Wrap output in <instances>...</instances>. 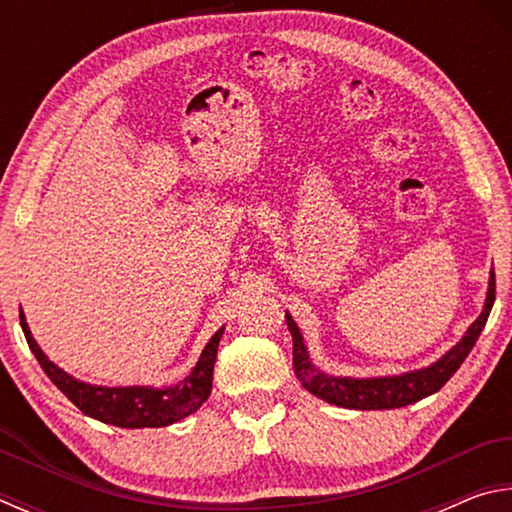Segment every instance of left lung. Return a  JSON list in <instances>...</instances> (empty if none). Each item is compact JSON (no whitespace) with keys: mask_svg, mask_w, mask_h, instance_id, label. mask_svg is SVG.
<instances>
[{"mask_svg":"<svg viewBox=\"0 0 512 512\" xmlns=\"http://www.w3.org/2000/svg\"><path fill=\"white\" fill-rule=\"evenodd\" d=\"M495 271L490 273V287L488 298H485V307L481 316L474 320L467 329L461 343H456L443 359L433 363L429 368L404 372L397 377H375V379H352V377H332L325 375L323 370H318L314 363L309 361V354L305 343H302V334L298 325L293 323V318L287 314V327L293 339V370L300 384L307 388L311 395L320 397L329 404L343 406V409H400V406H409L413 402L422 400L431 393H436L443 388L449 377L461 368L467 354L474 348L476 339H479L481 329L485 327V320L490 316L492 302H495Z\"/></svg>","mask_w":512,"mask_h":512,"instance_id":"obj_1","label":"left lung"}]
</instances>
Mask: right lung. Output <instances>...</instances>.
<instances>
[{
	"label": "right lung",
	"mask_w": 512,
	"mask_h": 512,
	"mask_svg": "<svg viewBox=\"0 0 512 512\" xmlns=\"http://www.w3.org/2000/svg\"><path fill=\"white\" fill-rule=\"evenodd\" d=\"M20 325H22L24 336H27L31 352L36 354L40 368L45 370L47 377L69 397V402L94 420L115 424V427H124V429L167 427V424H173L187 418V415H192L198 406L210 397L216 348H219V341L223 334V329H219V332L212 336L210 343L205 345L196 368L189 372L183 381H178L176 386L103 388V386L83 384V381L69 377L65 370L54 366V363L42 354L38 343L33 341L22 311H20Z\"/></svg>",
	"instance_id": "right-lung-1"
}]
</instances>
